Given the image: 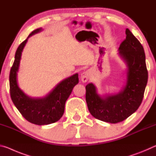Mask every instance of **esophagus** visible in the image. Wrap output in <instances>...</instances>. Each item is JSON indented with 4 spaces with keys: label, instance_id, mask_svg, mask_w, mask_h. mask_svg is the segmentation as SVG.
<instances>
[{
    "label": "esophagus",
    "instance_id": "34e87169",
    "mask_svg": "<svg viewBox=\"0 0 156 156\" xmlns=\"http://www.w3.org/2000/svg\"><path fill=\"white\" fill-rule=\"evenodd\" d=\"M90 76H91L90 71H89V70L84 71V72H83L80 74L81 81L83 82V83H86V82L88 81L89 78H90Z\"/></svg>",
    "mask_w": 156,
    "mask_h": 156
}]
</instances>
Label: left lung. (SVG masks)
<instances>
[{"label":"left lung","mask_w":156,"mask_h":156,"mask_svg":"<svg viewBox=\"0 0 156 156\" xmlns=\"http://www.w3.org/2000/svg\"><path fill=\"white\" fill-rule=\"evenodd\" d=\"M118 48V56L126 67L125 86L117 94L98 93L95 84L86 86V102L89 112L96 119L109 123L122 122L138 109L148 80L145 54L141 43L129 29Z\"/></svg>","instance_id":"8db88e82"}]
</instances>
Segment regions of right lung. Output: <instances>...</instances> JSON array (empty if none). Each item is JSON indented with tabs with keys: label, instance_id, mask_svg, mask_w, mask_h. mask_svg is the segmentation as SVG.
Returning <instances> with one entry per match:
<instances>
[{
	"label": "right lung",
	"instance_id": "right-lung-1",
	"mask_svg": "<svg viewBox=\"0 0 156 156\" xmlns=\"http://www.w3.org/2000/svg\"><path fill=\"white\" fill-rule=\"evenodd\" d=\"M42 31V28L33 31L18 46L9 74L10 96L12 102L26 120L38 125H49L60 119L64 113L66 100L79 81L78 74L76 73L60 82L45 96L42 98L29 96L19 87L17 76L23 50L28 38Z\"/></svg>",
	"mask_w": 156,
	"mask_h": 156
}]
</instances>
